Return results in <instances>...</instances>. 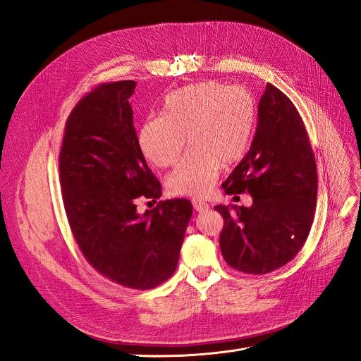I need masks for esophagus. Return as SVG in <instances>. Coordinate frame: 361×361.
<instances>
[{
	"label": "esophagus",
	"instance_id": "34e87169",
	"mask_svg": "<svg viewBox=\"0 0 361 361\" xmlns=\"http://www.w3.org/2000/svg\"><path fill=\"white\" fill-rule=\"evenodd\" d=\"M192 206H194V209L197 211V212H203V211H206V209H209V204L202 202V200H199V199H194V200H192Z\"/></svg>",
	"mask_w": 361,
	"mask_h": 361
}]
</instances>
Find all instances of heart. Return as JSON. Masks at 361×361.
Here are the masks:
<instances>
[{"instance_id": "obj_1", "label": "heart", "mask_w": 361, "mask_h": 361, "mask_svg": "<svg viewBox=\"0 0 361 361\" xmlns=\"http://www.w3.org/2000/svg\"><path fill=\"white\" fill-rule=\"evenodd\" d=\"M162 116L149 117L138 130L143 155L157 167H171L185 147L190 152L167 178L173 194L202 197L224 166L241 161L256 125V105L243 87L200 81L171 92Z\"/></svg>"}]
</instances>
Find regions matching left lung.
<instances>
[{
    "label": "left lung",
    "instance_id": "obj_1",
    "mask_svg": "<svg viewBox=\"0 0 361 361\" xmlns=\"http://www.w3.org/2000/svg\"><path fill=\"white\" fill-rule=\"evenodd\" d=\"M257 128L244 159L223 183L226 194L248 192L253 204L223 206L220 247L224 260L247 274L286 265L310 233L318 174L302 118L289 97L267 84Z\"/></svg>",
    "mask_w": 361,
    "mask_h": 361
}]
</instances>
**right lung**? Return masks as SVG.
Returning <instances> with one entry per match:
<instances>
[{
    "instance_id": "add662e5",
    "label": "right lung",
    "mask_w": 361,
    "mask_h": 361,
    "mask_svg": "<svg viewBox=\"0 0 361 361\" xmlns=\"http://www.w3.org/2000/svg\"><path fill=\"white\" fill-rule=\"evenodd\" d=\"M135 85L99 84L75 105L59 169L64 209L85 260L117 285L146 290L176 269L192 204L173 199L137 212L140 199L161 197V183L138 145L129 104Z\"/></svg>"
}]
</instances>
